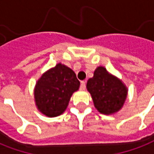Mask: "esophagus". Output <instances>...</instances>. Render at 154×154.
<instances>
[{
  "label": "esophagus",
  "mask_w": 154,
  "mask_h": 154,
  "mask_svg": "<svg viewBox=\"0 0 154 154\" xmlns=\"http://www.w3.org/2000/svg\"><path fill=\"white\" fill-rule=\"evenodd\" d=\"M86 88V82L84 81L81 82V84H80V89L81 90H84Z\"/></svg>",
  "instance_id": "1"
}]
</instances>
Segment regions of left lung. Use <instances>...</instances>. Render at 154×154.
Wrapping results in <instances>:
<instances>
[{"mask_svg": "<svg viewBox=\"0 0 154 154\" xmlns=\"http://www.w3.org/2000/svg\"><path fill=\"white\" fill-rule=\"evenodd\" d=\"M87 88L91 94L95 108L105 115L118 111L127 94L125 85L103 66L95 70L94 77L87 82Z\"/></svg>", "mask_w": 154, "mask_h": 154, "instance_id": "obj_1", "label": "left lung"}]
</instances>
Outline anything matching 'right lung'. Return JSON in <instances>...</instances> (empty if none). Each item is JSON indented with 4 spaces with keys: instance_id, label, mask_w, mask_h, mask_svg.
Here are the masks:
<instances>
[{
    "instance_id": "add662e5",
    "label": "right lung",
    "mask_w": 154,
    "mask_h": 154,
    "mask_svg": "<svg viewBox=\"0 0 154 154\" xmlns=\"http://www.w3.org/2000/svg\"><path fill=\"white\" fill-rule=\"evenodd\" d=\"M80 82L72 69L57 64L38 81L34 99L38 109L49 117L58 116L65 111L71 96L79 88Z\"/></svg>"
}]
</instances>
